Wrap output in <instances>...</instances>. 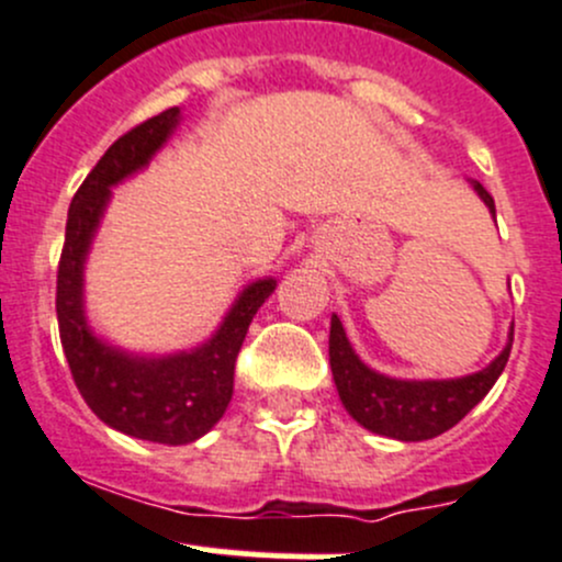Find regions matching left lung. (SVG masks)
<instances>
[{
  "label": "left lung",
  "mask_w": 562,
  "mask_h": 562,
  "mask_svg": "<svg viewBox=\"0 0 562 562\" xmlns=\"http://www.w3.org/2000/svg\"><path fill=\"white\" fill-rule=\"evenodd\" d=\"M470 187L495 217V201L481 187V181L470 179ZM512 342L514 326L508 328V339L501 353L484 370L462 378H443V381H432V378L429 381H407V378H391L372 370L353 350L342 321L331 315L328 361H331V375L339 400H342L345 411L353 416V422H359L370 432L383 435V438L418 443V440L443 435L490 394L501 372L506 370Z\"/></svg>",
  "instance_id": "obj_1"
}]
</instances>
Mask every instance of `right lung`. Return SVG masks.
Listing matches in <instances>:
<instances>
[{
    "label": "right lung",
    "mask_w": 562,
    "mask_h": 562,
    "mask_svg": "<svg viewBox=\"0 0 562 562\" xmlns=\"http://www.w3.org/2000/svg\"><path fill=\"white\" fill-rule=\"evenodd\" d=\"M181 122V108L146 119L100 157L67 212L56 277V317L72 381L94 416L116 432L162 446H187L223 418L234 396V367L247 328L274 277L247 282L203 342L173 353H138L108 342L87 315V260L113 198V187L149 168Z\"/></svg>",
    "instance_id": "right-lung-1"
}]
</instances>
